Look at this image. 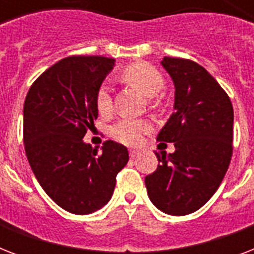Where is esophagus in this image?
<instances>
[{
  "label": "esophagus",
  "instance_id": "obj_1",
  "mask_svg": "<svg viewBox=\"0 0 254 254\" xmlns=\"http://www.w3.org/2000/svg\"><path fill=\"white\" fill-rule=\"evenodd\" d=\"M138 154H139L138 150H130V151H129V155H130L131 159H134L135 157H137V155H138Z\"/></svg>",
  "mask_w": 254,
  "mask_h": 254
}]
</instances>
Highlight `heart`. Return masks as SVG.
Instances as JSON below:
<instances>
[{"instance_id":"heart-1","label":"heart","mask_w":254,"mask_h":254,"mask_svg":"<svg viewBox=\"0 0 254 254\" xmlns=\"http://www.w3.org/2000/svg\"><path fill=\"white\" fill-rule=\"evenodd\" d=\"M123 79L129 84L138 88L146 97H154L158 95L165 84L162 75L159 73L158 69L147 63H134L127 67L123 71ZM96 104H97V109L103 113L111 111L112 99L108 85H101L99 88L96 95ZM147 129L149 125L145 121L124 117L112 125L111 133L120 142L135 145L141 141V137Z\"/></svg>"}]
</instances>
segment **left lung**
Returning a JSON list of instances; mask_svg holds the SVG:
<instances>
[{"label":"left lung","instance_id":"8db88e82","mask_svg":"<svg viewBox=\"0 0 254 254\" xmlns=\"http://www.w3.org/2000/svg\"><path fill=\"white\" fill-rule=\"evenodd\" d=\"M162 67L175 88L174 113L157 141L174 142L158 167L145 178L151 203L162 212L185 216L203 207L219 189L232 157L233 108L228 95L204 67L165 57Z\"/></svg>","mask_w":254,"mask_h":254}]
</instances>
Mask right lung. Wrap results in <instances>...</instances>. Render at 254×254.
<instances>
[{"instance_id":"right-lung-1","label":"right lung","mask_w":254,"mask_h":254,"mask_svg":"<svg viewBox=\"0 0 254 254\" xmlns=\"http://www.w3.org/2000/svg\"><path fill=\"white\" fill-rule=\"evenodd\" d=\"M115 59L69 57L42 73L23 105V142L30 167L45 192L65 211L88 215L111 200L127 149L84 142L99 116L96 95Z\"/></svg>"}]
</instances>
